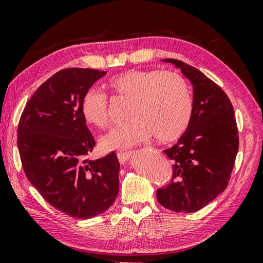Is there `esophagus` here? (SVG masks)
I'll use <instances>...</instances> for the list:
<instances>
[{
    "label": "esophagus",
    "mask_w": 263,
    "mask_h": 263,
    "mask_svg": "<svg viewBox=\"0 0 263 263\" xmlns=\"http://www.w3.org/2000/svg\"><path fill=\"white\" fill-rule=\"evenodd\" d=\"M130 156H131V152H122V153H118L117 157H118V161L121 164H125L126 162L130 160Z\"/></svg>",
    "instance_id": "esophagus-1"
}]
</instances>
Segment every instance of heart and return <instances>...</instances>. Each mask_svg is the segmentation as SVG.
Segmentation results:
<instances>
[{
  "mask_svg": "<svg viewBox=\"0 0 263 263\" xmlns=\"http://www.w3.org/2000/svg\"><path fill=\"white\" fill-rule=\"evenodd\" d=\"M108 85L118 97L131 100L128 118L132 121L111 128L100 138L102 151L128 149L153 136L160 142H171L187 130L193 103L189 85L180 74L132 69L114 76ZM80 111L88 125L107 126V95L99 89H88L80 103Z\"/></svg>",
  "mask_w": 263,
  "mask_h": 263,
  "instance_id": "1",
  "label": "heart"
}]
</instances>
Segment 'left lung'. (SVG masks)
Segmentation results:
<instances>
[{
	"mask_svg": "<svg viewBox=\"0 0 263 263\" xmlns=\"http://www.w3.org/2000/svg\"><path fill=\"white\" fill-rule=\"evenodd\" d=\"M193 85V112L187 130L163 151L173 160V179L156 191L157 201L176 213H194L227 189L239 138L228 95L201 71L166 59Z\"/></svg>",
	"mask_w": 263,
	"mask_h": 263,
	"instance_id": "1",
	"label": "left lung"
}]
</instances>
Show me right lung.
<instances>
[{"instance_id":"obj_1","label":"right lung","mask_w":263,"mask_h":263,"mask_svg":"<svg viewBox=\"0 0 263 263\" xmlns=\"http://www.w3.org/2000/svg\"><path fill=\"white\" fill-rule=\"evenodd\" d=\"M106 71L61 70L26 103L17 144L26 177L47 202L76 218L102 214L115 202L119 162L114 152L87 160L95 140L80 111L84 94Z\"/></svg>"}]
</instances>
